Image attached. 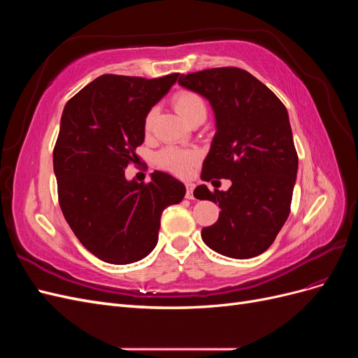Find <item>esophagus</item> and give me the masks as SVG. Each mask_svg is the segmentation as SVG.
Returning <instances> with one entry per match:
<instances>
[{
    "mask_svg": "<svg viewBox=\"0 0 358 358\" xmlns=\"http://www.w3.org/2000/svg\"><path fill=\"white\" fill-rule=\"evenodd\" d=\"M192 191H194V185L192 183H187V199H192Z\"/></svg>",
    "mask_w": 358,
    "mask_h": 358,
    "instance_id": "esophagus-1",
    "label": "esophagus"
}]
</instances>
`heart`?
Listing matches in <instances>:
<instances>
[{
    "instance_id": "obj_1",
    "label": "heart",
    "mask_w": 358,
    "mask_h": 358,
    "mask_svg": "<svg viewBox=\"0 0 358 358\" xmlns=\"http://www.w3.org/2000/svg\"><path fill=\"white\" fill-rule=\"evenodd\" d=\"M173 107L176 112L185 119L189 124L194 119L199 116H206L208 113V107L203 100V96L197 92L192 91H179L173 95ZM157 116V109H150L145 117V129L149 131L154 125ZM199 159V155L196 150L191 149H182L175 146H167L161 149L157 154V162L161 169L169 170L175 175L185 176L187 173L192 169Z\"/></svg>"
}]
</instances>
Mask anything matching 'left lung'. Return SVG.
<instances>
[{
    "label": "left lung",
    "instance_id": "left-lung-1",
    "mask_svg": "<svg viewBox=\"0 0 358 358\" xmlns=\"http://www.w3.org/2000/svg\"><path fill=\"white\" fill-rule=\"evenodd\" d=\"M179 85L209 100L215 113L216 133L201 179L213 187L222 178L231 180L227 191L206 185L194 191L196 199L221 209L218 221L201 230V239L230 258L263 254L288 218L299 167L285 106L237 67L182 74Z\"/></svg>",
    "mask_w": 358,
    "mask_h": 358
}]
</instances>
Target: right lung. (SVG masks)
Masks as SVG:
<instances>
[{
	"label": "right lung",
	"mask_w": 358,
	"mask_h": 358,
	"mask_svg": "<svg viewBox=\"0 0 358 358\" xmlns=\"http://www.w3.org/2000/svg\"><path fill=\"white\" fill-rule=\"evenodd\" d=\"M179 78L103 74L64 107L53 149L58 200L70 229L96 258L129 264L158 242L161 213L185 196L183 183L154 171L149 183L125 179L145 140V117Z\"/></svg>",
	"instance_id": "obj_1"
}]
</instances>
